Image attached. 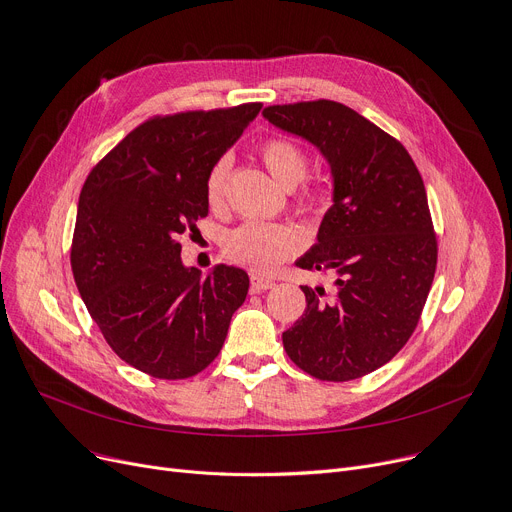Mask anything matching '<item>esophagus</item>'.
Masks as SVG:
<instances>
[{
  "mask_svg": "<svg viewBox=\"0 0 512 512\" xmlns=\"http://www.w3.org/2000/svg\"><path fill=\"white\" fill-rule=\"evenodd\" d=\"M250 283H252V291H266L270 287H275V281L268 279L264 275H258V273H252L250 275Z\"/></svg>",
  "mask_w": 512,
  "mask_h": 512,
  "instance_id": "1",
  "label": "esophagus"
}]
</instances>
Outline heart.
<instances>
[{
    "instance_id": "b5f03b06",
    "label": "heart",
    "mask_w": 512,
    "mask_h": 512,
    "mask_svg": "<svg viewBox=\"0 0 512 512\" xmlns=\"http://www.w3.org/2000/svg\"><path fill=\"white\" fill-rule=\"evenodd\" d=\"M260 157L268 173L283 188H295L308 173V157L304 148L289 138H268L260 148ZM227 171L229 159L221 157L206 175L204 192L210 206L223 204ZM297 200L310 213H318L324 206L326 194L320 186H304ZM299 246H302V237H299L293 227L266 221H246L231 229L223 239L225 256L239 266L256 270V273H270L283 260L291 258L299 250Z\"/></svg>"
}]
</instances>
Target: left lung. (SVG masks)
Returning <instances> with one entry per match:
<instances>
[{
    "label": "left lung",
    "mask_w": 512,
    "mask_h": 512,
    "mask_svg": "<svg viewBox=\"0 0 512 512\" xmlns=\"http://www.w3.org/2000/svg\"><path fill=\"white\" fill-rule=\"evenodd\" d=\"M262 115L314 144L333 175L318 242L295 264L333 275L335 291L302 285L308 306L283 347L318 380L362 378L409 341L434 281L424 179L399 140L337 101L273 105Z\"/></svg>",
    "instance_id": "8db88e82"
}]
</instances>
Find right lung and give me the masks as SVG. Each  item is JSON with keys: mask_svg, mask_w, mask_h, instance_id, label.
<instances>
[{"mask_svg": "<svg viewBox=\"0 0 512 512\" xmlns=\"http://www.w3.org/2000/svg\"><path fill=\"white\" fill-rule=\"evenodd\" d=\"M260 103L153 117L88 173L72 239V273L109 347L163 380L202 372L219 355L250 279L217 264L204 277L177 237L208 215L206 175Z\"/></svg>", "mask_w": 512, "mask_h": 512, "instance_id": "right-lung-1", "label": "right lung"}]
</instances>
